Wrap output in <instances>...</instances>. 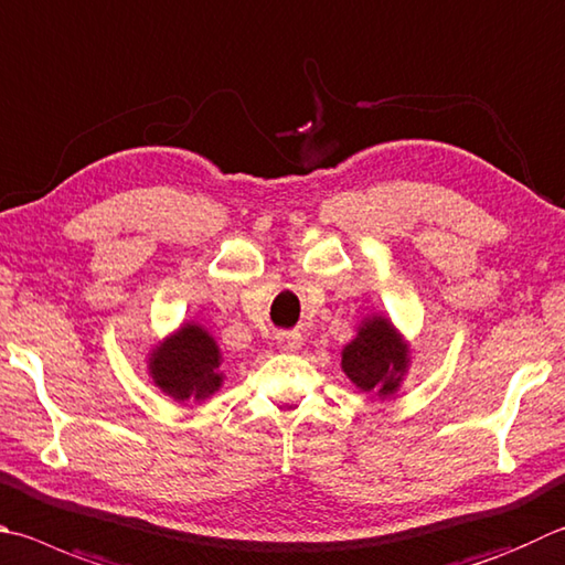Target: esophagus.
Listing matches in <instances>:
<instances>
[{
    "instance_id": "1",
    "label": "esophagus",
    "mask_w": 565,
    "mask_h": 565,
    "mask_svg": "<svg viewBox=\"0 0 565 565\" xmlns=\"http://www.w3.org/2000/svg\"><path fill=\"white\" fill-rule=\"evenodd\" d=\"M276 341H279L284 351H301L303 335L296 333V331H281V333H276Z\"/></svg>"
}]
</instances>
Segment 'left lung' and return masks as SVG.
<instances>
[{
    "label": "left lung",
    "instance_id": "obj_1",
    "mask_svg": "<svg viewBox=\"0 0 565 565\" xmlns=\"http://www.w3.org/2000/svg\"><path fill=\"white\" fill-rule=\"evenodd\" d=\"M413 365V345L385 313H367L343 345L341 371L358 390L377 399L395 397Z\"/></svg>",
    "mask_w": 565,
    "mask_h": 565
}]
</instances>
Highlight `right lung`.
I'll use <instances>...</instances> for the list:
<instances>
[{"label":"right lung","instance_id":"1","mask_svg":"<svg viewBox=\"0 0 565 565\" xmlns=\"http://www.w3.org/2000/svg\"><path fill=\"white\" fill-rule=\"evenodd\" d=\"M148 375L162 395L180 405L202 403L224 383L222 351L198 321H182L148 351Z\"/></svg>","mask_w":565,"mask_h":565}]
</instances>
